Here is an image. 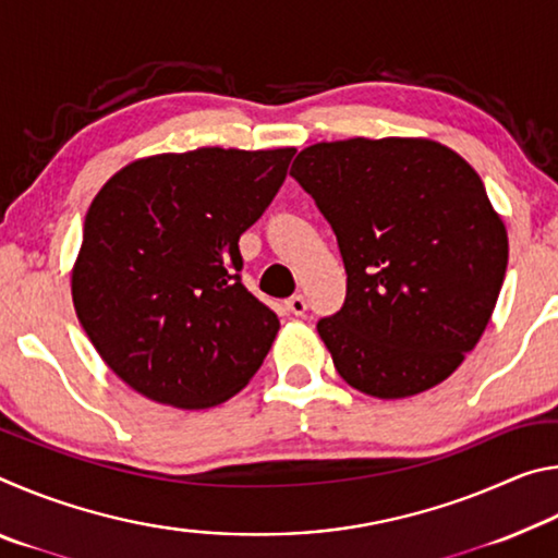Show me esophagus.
<instances>
[{"label": "esophagus", "instance_id": "1", "mask_svg": "<svg viewBox=\"0 0 558 558\" xmlns=\"http://www.w3.org/2000/svg\"><path fill=\"white\" fill-rule=\"evenodd\" d=\"M286 307L290 310L292 315H298V317H302L307 313V300L302 298V295H292V298H288L286 300Z\"/></svg>", "mask_w": 558, "mask_h": 558}]
</instances>
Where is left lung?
<instances>
[{
    "label": "left lung",
    "instance_id": "left-lung-1",
    "mask_svg": "<svg viewBox=\"0 0 558 558\" xmlns=\"http://www.w3.org/2000/svg\"><path fill=\"white\" fill-rule=\"evenodd\" d=\"M290 174L344 260V305L317 323L339 376L376 399L446 381L483 337L507 270V231L483 179L421 137L317 143Z\"/></svg>",
    "mask_w": 558,
    "mask_h": 558
}]
</instances>
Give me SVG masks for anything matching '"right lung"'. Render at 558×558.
<instances>
[{"instance_id": "right-lung-1", "label": "right lung", "mask_w": 558, "mask_h": 558, "mask_svg": "<svg viewBox=\"0 0 558 558\" xmlns=\"http://www.w3.org/2000/svg\"><path fill=\"white\" fill-rule=\"evenodd\" d=\"M295 149L199 147L110 177L83 223L75 315L112 372L174 409L239 393L280 323L241 282L239 239L286 182Z\"/></svg>"}]
</instances>
